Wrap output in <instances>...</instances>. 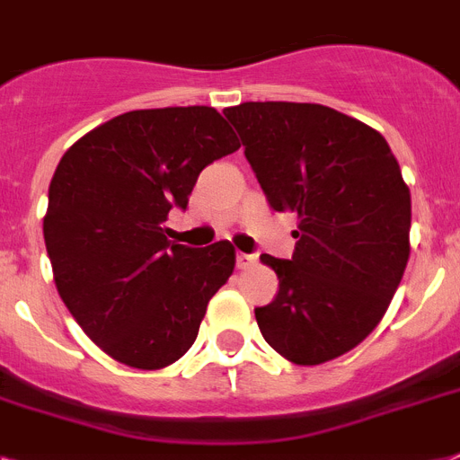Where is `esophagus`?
<instances>
[{
	"label": "esophagus",
	"mask_w": 460,
	"mask_h": 460,
	"mask_svg": "<svg viewBox=\"0 0 460 460\" xmlns=\"http://www.w3.org/2000/svg\"><path fill=\"white\" fill-rule=\"evenodd\" d=\"M253 263H256V256H253V253H237L239 270H246V268H252Z\"/></svg>",
	"instance_id": "esophagus-1"
}]
</instances>
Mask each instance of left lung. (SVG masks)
<instances>
[{"instance_id": "obj_1", "label": "left lung", "mask_w": 460, "mask_h": 460, "mask_svg": "<svg viewBox=\"0 0 460 460\" xmlns=\"http://www.w3.org/2000/svg\"><path fill=\"white\" fill-rule=\"evenodd\" d=\"M223 115L275 211L298 214L294 256L263 253L279 279L256 307L270 348L313 367L362 343L409 261L411 195L378 131L314 102H242Z\"/></svg>"}]
</instances>
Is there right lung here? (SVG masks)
<instances>
[{"mask_svg":"<svg viewBox=\"0 0 460 460\" xmlns=\"http://www.w3.org/2000/svg\"><path fill=\"white\" fill-rule=\"evenodd\" d=\"M237 136L214 108H157L105 121L63 155L49 185L44 242L77 324L117 362L162 369L195 343L211 296L234 270L230 242L166 239L164 221Z\"/></svg>","mask_w":460,"mask_h":460,"instance_id":"add662e5","label":"right lung"}]
</instances>
